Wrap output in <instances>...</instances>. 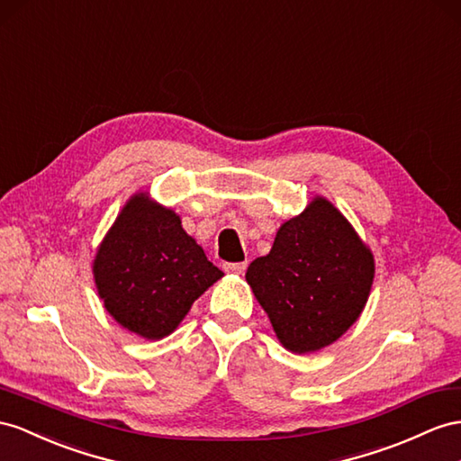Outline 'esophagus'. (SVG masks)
Masks as SVG:
<instances>
[{"label": "esophagus", "instance_id": "esophagus-1", "mask_svg": "<svg viewBox=\"0 0 461 461\" xmlns=\"http://www.w3.org/2000/svg\"><path fill=\"white\" fill-rule=\"evenodd\" d=\"M245 268H247V263H226L223 265V270H226V273H233V275H243Z\"/></svg>", "mask_w": 461, "mask_h": 461}]
</instances>
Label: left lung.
<instances>
[{
  "mask_svg": "<svg viewBox=\"0 0 461 461\" xmlns=\"http://www.w3.org/2000/svg\"><path fill=\"white\" fill-rule=\"evenodd\" d=\"M374 255L352 223L323 196L282 223L273 249L247 268V285L280 345L317 352L358 320L374 282Z\"/></svg>",
  "mask_w": 461,
  "mask_h": 461,
  "instance_id": "obj_1",
  "label": "left lung"
}]
</instances>
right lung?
<instances>
[{
  "instance_id": "right-lung-1",
  "label": "right lung",
  "mask_w": 461,
  "mask_h": 461,
  "mask_svg": "<svg viewBox=\"0 0 461 461\" xmlns=\"http://www.w3.org/2000/svg\"><path fill=\"white\" fill-rule=\"evenodd\" d=\"M223 276L175 210L136 193L93 258L99 298L113 320L148 340L171 335L194 300Z\"/></svg>"
}]
</instances>
